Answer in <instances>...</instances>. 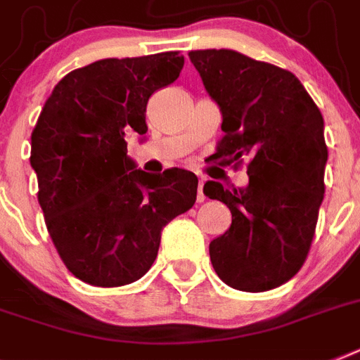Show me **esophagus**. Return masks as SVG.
Returning a JSON list of instances; mask_svg holds the SVG:
<instances>
[{"mask_svg": "<svg viewBox=\"0 0 360 360\" xmlns=\"http://www.w3.org/2000/svg\"><path fill=\"white\" fill-rule=\"evenodd\" d=\"M202 187H204V180H198V193H197V200L198 202H204L206 200V197H204V193H202Z\"/></svg>", "mask_w": 360, "mask_h": 360, "instance_id": "1", "label": "esophagus"}]
</instances>
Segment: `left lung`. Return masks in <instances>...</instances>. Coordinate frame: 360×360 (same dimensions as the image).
<instances>
[{
	"instance_id": "1",
	"label": "left lung",
	"mask_w": 360,
	"mask_h": 360,
	"mask_svg": "<svg viewBox=\"0 0 360 360\" xmlns=\"http://www.w3.org/2000/svg\"><path fill=\"white\" fill-rule=\"evenodd\" d=\"M189 58L221 108L217 156L248 158L245 187L204 184V195L231 212V226L210 243L212 265L237 290L280 287L304 265L319 221L323 117L290 71L231 49L191 51Z\"/></svg>"
}]
</instances>
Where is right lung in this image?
Here are the masks:
<instances>
[{
	"instance_id": "obj_1",
	"label": "right lung",
	"mask_w": 360,
	"mask_h": 360,
	"mask_svg": "<svg viewBox=\"0 0 360 360\" xmlns=\"http://www.w3.org/2000/svg\"><path fill=\"white\" fill-rule=\"evenodd\" d=\"M176 51L105 58L55 86L31 136V167L46 226L71 274L95 287L139 280L158 255L163 226L197 200L186 169H136L130 134L147 132L148 97L178 79Z\"/></svg>"
}]
</instances>
